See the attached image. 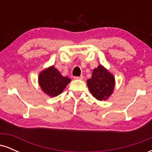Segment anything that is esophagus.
Listing matches in <instances>:
<instances>
[{
	"label": "esophagus",
	"instance_id": "esophagus-1",
	"mask_svg": "<svg viewBox=\"0 0 152 152\" xmlns=\"http://www.w3.org/2000/svg\"><path fill=\"white\" fill-rule=\"evenodd\" d=\"M74 79L83 80V75H81L80 76H74Z\"/></svg>",
	"mask_w": 152,
	"mask_h": 152
}]
</instances>
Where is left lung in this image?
<instances>
[{"instance_id": "obj_1", "label": "left lung", "mask_w": 152, "mask_h": 152, "mask_svg": "<svg viewBox=\"0 0 152 152\" xmlns=\"http://www.w3.org/2000/svg\"><path fill=\"white\" fill-rule=\"evenodd\" d=\"M91 94L97 100H106L113 93L115 78L104 66L99 65L93 70L91 78L87 80Z\"/></svg>"}]
</instances>
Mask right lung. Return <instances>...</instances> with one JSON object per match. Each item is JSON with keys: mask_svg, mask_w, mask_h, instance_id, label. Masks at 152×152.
Returning a JSON list of instances; mask_svg holds the SVG:
<instances>
[{"mask_svg": "<svg viewBox=\"0 0 152 152\" xmlns=\"http://www.w3.org/2000/svg\"><path fill=\"white\" fill-rule=\"evenodd\" d=\"M71 80L63 76L54 67L50 66L40 73L38 83L41 89L50 97H55L61 94Z\"/></svg>", "mask_w": 152, "mask_h": 152, "instance_id": "add662e5", "label": "right lung"}]
</instances>
